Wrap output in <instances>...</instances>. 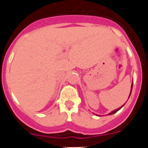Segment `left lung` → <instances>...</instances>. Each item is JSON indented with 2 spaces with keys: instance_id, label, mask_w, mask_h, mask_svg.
I'll return each mask as SVG.
<instances>
[{
  "instance_id": "left-lung-1",
  "label": "left lung",
  "mask_w": 148,
  "mask_h": 148,
  "mask_svg": "<svg viewBox=\"0 0 148 148\" xmlns=\"http://www.w3.org/2000/svg\"><path fill=\"white\" fill-rule=\"evenodd\" d=\"M132 88H131V91H130V94H131V92H132V89H133V84H132ZM130 95H129V97H130ZM123 106H121V108H118V109H116V110H113V112H111L110 113V115H111V114H113V113H116V112H117V111H119V110L120 109H121V108H122Z\"/></svg>"
}]
</instances>
